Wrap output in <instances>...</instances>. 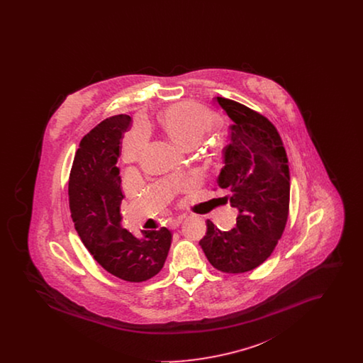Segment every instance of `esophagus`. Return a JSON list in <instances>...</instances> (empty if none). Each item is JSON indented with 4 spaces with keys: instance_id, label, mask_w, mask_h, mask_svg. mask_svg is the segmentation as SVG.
<instances>
[{
    "instance_id": "34e87169",
    "label": "esophagus",
    "mask_w": 363,
    "mask_h": 363,
    "mask_svg": "<svg viewBox=\"0 0 363 363\" xmlns=\"http://www.w3.org/2000/svg\"><path fill=\"white\" fill-rule=\"evenodd\" d=\"M182 220H184V218H177V219H172V220L169 222V227H170L172 230H175V228H178L179 225L182 223Z\"/></svg>"
}]
</instances>
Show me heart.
I'll return each instance as SVG.
<instances>
[{"instance_id":"1","label":"heart","mask_w":363,"mask_h":363,"mask_svg":"<svg viewBox=\"0 0 363 363\" xmlns=\"http://www.w3.org/2000/svg\"><path fill=\"white\" fill-rule=\"evenodd\" d=\"M218 125L216 116L196 102H179L170 106L162 116V126L177 145L194 147Z\"/></svg>"}]
</instances>
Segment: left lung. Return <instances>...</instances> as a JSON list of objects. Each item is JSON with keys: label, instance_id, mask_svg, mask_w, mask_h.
Wrapping results in <instances>:
<instances>
[{"label": "left lung", "instance_id": "left-lung-1", "mask_svg": "<svg viewBox=\"0 0 363 363\" xmlns=\"http://www.w3.org/2000/svg\"><path fill=\"white\" fill-rule=\"evenodd\" d=\"M231 118L218 185L238 209L237 225L222 231L207 220L200 241L208 261L225 274H245L268 259L281 238L290 208V170L275 125L257 111L216 96Z\"/></svg>", "mask_w": 363, "mask_h": 363}]
</instances>
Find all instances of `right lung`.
Wrapping results in <instances>:
<instances>
[{
	"label": "right lung",
	"mask_w": 363,
	"mask_h": 363,
	"mask_svg": "<svg viewBox=\"0 0 363 363\" xmlns=\"http://www.w3.org/2000/svg\"><path fill=\"white\" fill-rule=\"evenodd\" d=\"M132 118L118 114L82 138L69 174V208L74 228L104 269L130 283L155 277L167 259L173 234L166 227L135 237L121 225V140Z\"/></svg>",
	"instance_id": "add662e5"
}]
</instances>
